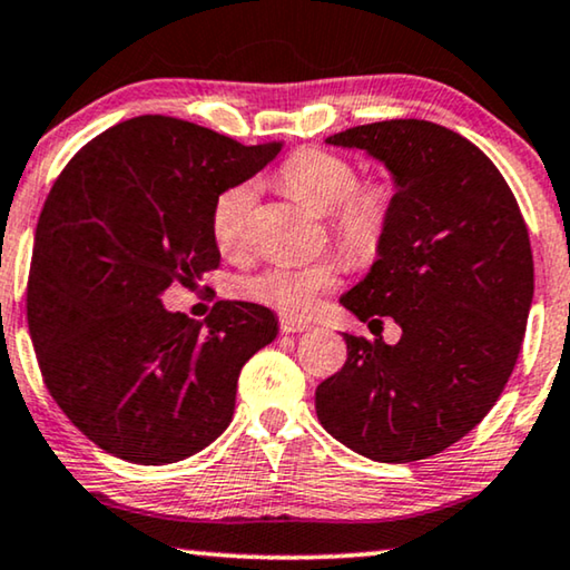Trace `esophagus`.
Returning a JSON list of instances; mask_svg holds the SVG:
<instances>
[{
  "mask_svg": "<svg viewBox=\"0 0 570 570\" xmlns=\"http://www.w3.org/2000/svg\"><path fill=\"white\" fill-rule=\"evenodd\" d=\"M279 332H283V334H301V332H311V326L303 324V321L279 318Z\"/></svg>",
  "mask_w": 570,
  "mask_h": 570,
  "instance_id": "obj_1",
  "label": "esophagus"
}]
</instances>
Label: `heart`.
<instances>
[{"label": "heart", "mask_w": 570, "mask_h": 570, "mask_svg": "<svg viewBox=\"0 0 570 570\" xmlns=\"http://www.w3.org/2000/svg\"><path fill=\"white\" fill-rule=\"evenodd\" d=\"M357 167L340 154L303 148L277 169V183L287 195L328 226L344 254L354 262H370L385 244L395 210V187L391 183L357 185ZM254 208L252 185H234L213 205V238L218 249L234 254L246 242ZM340 259L326 257L313 265H272L242 285L246 298L269 305L291 318H308L324 295L340 279Z\"/></svg>", "instance_id": "heart-1"}]
</instances>
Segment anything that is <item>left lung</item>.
Segmentation results:
<instances>
[{"label":"left lung","mask_w":570,"mask_h":570,"mask_svg":"<svg viewBox=\"0 0 570 570\" xmlns=\"http://www.w3.org/2000/svg\"><path fill=\"white\" fill-rule=\"evenodd\" d=\"M326 144L360 148L393 179L385 244L340 301L370 326L391 316L401 340L344 334L316 414L360 455L414 463L463 440L504 391L534 295L530 234L501 171L455 130L383 120Z\"/></svg>","instance_id":"1"}]
</instances>
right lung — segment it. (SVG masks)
Instances as JSON below:
<instances>
[{
    "instance_id": "1",
    "label": "right lung",
    "mask_w": 570,
    "mask_h": 570,
    "mask_svg": "<svg viewBox=\"0 0 570 570\" xmlns=\"http://www.w3.org/2000/svg\"><path fill=\"white\" fill-rule=\"evenodd\" d=\"M283 141L242 146L141 115L66 164L48 193L28 279V326L48 393L81 434L138 465L185 460L230 424L246 360L277 336L265 305L218 301L200 321L167 287L216 269L213 205Z\"/></svg>"
}]
</instances>
